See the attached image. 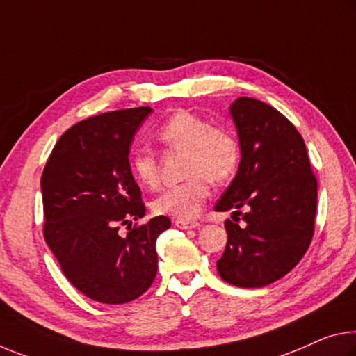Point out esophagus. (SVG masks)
Returning <instances> with one entry per match:
<instances>
[{
    "mask_svg": "<svg viewBox=\"0 0 356 356\" xmlns=\"http://www.w3.org/2000/svg\"><path fill=\"white\" fill-rule=\"evenodd\" d=\"M174 225H176V227L180 229H193V228L200 227V222H190V220H176Z\"/></svg>",
    "mask_w": 356,
    "mask_h": 356,
    "instance_id": "34e87169",
    "label": "esophagus"
}]
</instances>
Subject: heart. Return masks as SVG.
<instances>
[{
	"label": "heart",
	"instance_id": "1",
	"mask_svg": "<svg viewBox=\"0 0 356 356\" xmlns=\"http://www.w3.org/2000/svg\"><path fill=\"white\" fill-rule=\"evenodd\" d=\"M158 139L169 149L185 152V182L168 188L152 202L154 212L177 220H191L201 212L209 196V180L225 182L238 171L241 145L236 134L212 127L206 118L180 109L158 128ZM131 171L139 184L155 188L160 168L152 152L140 149L131 156Z\"/></svg>",
	"mask_w": 356,
	"mask_h": 356
}]
</instances>
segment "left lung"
Masks as SVG:
<instances>
[{
	"mask_svg": "<svg viewBox=\"0 0 356 356\" xmlns=\"http://www.w3.org/2000/svg\"><path fill=\"white\" fill-rule=\"evenodd\" d=\"M238 129L241 163L217 212L242 215V225L225 222L228 242L217 270L225 282L259 289L300 263L314 236L317 179L306 144L277 109L242 97L229 106ZM246 212L241 213V209Z\"/></svg>",
	"mask_w": 356,
	"mask_h": 356,
	"instance_id": "1",
	"label": "left lung"
}]
</instances>
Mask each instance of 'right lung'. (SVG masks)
I'll return each instance as SVG.
<instances>
[{"mask_svg": "<svg viewBox=\"0 0 356 356\" xmlns=\"http://www.w3.org/2000/svg\"><path fill=\"white\" fill-rule=\"evenodd\" d=\"M149 106L106 112L71 127L42 171L44 238L66 279L90 300L125 304L149 290L158 268L156 239L171 227L145 216L129 168V145Z\"/></svg>", "mask_w": 356, "mask_h": 356, "instance_id": "1", "label": "right lung"}]
</instances>
